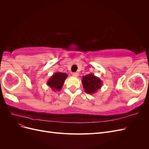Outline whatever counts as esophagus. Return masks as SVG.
Returning <instances> with one entry per match:
<instances>
[{
    "instance_id": "34e87169",
    "label": "esophagus",
    "mask_w": 149,
    "mask_h": 149,
    "mask_svg": "<svg viewBox=\"0 0 149 149\" xmlns=\"http://www.w3.org/2000/svg\"><path fill=\"white\" fill-rule=\"evenodd\" d=\"M72 75H73L74 77H78V73H73V74H72Z\"/></svg>"
}]
</instances>
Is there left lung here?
Here are the masks:
<instances>
[{
  "label": "left lung",
  "instance_id": "1",
  "mask_svg": "<svg viewBox=\"0 0 149 149\" xmlns=\"http://www.w3.org/2000/svg\"><path fill=\"white\" fill-rule=\"evenodd\" d=\"M81 83L85 92L90 94L96 93L102 86V82L101 79L94 76L93 73L83 76Z\"/></svg>",
  "mask_w": 149,
  "mask_h": 149
}]
</instances>
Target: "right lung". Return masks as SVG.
<instances>
[{"label":"right lung","instance_id":"1","mask_svg":"<svg viewBox=\"0 0 149 149\" xmlns=\"http://www.w3.org/2000/svg\"><path fill=\"white\" fill-rule=\"evenodd\" d=\"M68 74L61 72H56L54 73L47 83V85L53 91H59L64 84Z\"/></svg>","mask_w":149,"mask_h":149}]
</instances>
